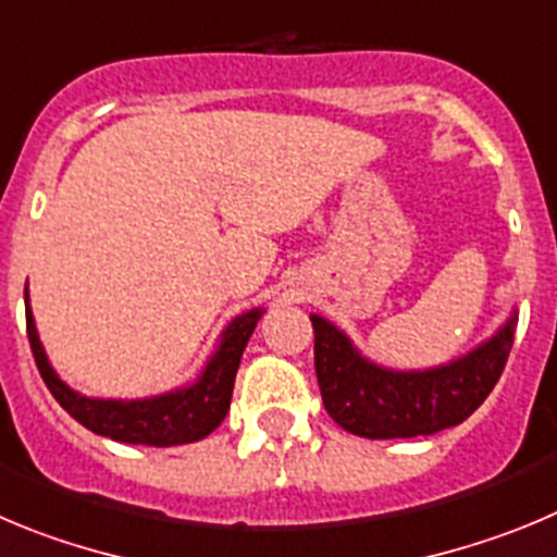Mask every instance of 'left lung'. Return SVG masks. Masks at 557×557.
Returning <instances> with one entry per match:
<instances>
[{"label": "left lung", "instance_id": "left-lung-1", "mask_svg": "<svg viewBox=\"0 0 557 557\" xmlns=\"http://www.w3.org/2000/svg\"><path fill=\"white\" fill-rule=\"evenodd\" d=\"M313 322L315 377L333 422L363 438H416L460 424L485 403L513 347L516 313L472 352L422 372L372 363L322 315Z\"/></svg>", "mask_w": 557, "mask_h": 557}]
</instances>
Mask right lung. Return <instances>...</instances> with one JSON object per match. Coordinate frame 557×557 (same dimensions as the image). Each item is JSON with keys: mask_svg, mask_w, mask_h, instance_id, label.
I'll return each mask as SVG.
<instances>
[{"mask_svg": "<svg viewBox=\"0 0 557 557\" xmlns=\"http://www.w3.org/2000/svg\"><path fill=\"white\" fill-rule=\"evenodd\" d=\"M24 308H27V338L35 366L60 408L91 433L122 441V444H147V447L191 444V441L210 435L224 422L230 399H233L235 372H238L249 335L263 313V308H255L235 315L222 333L216 352L205 363L197 383L147 399H94L69 388L49 363L38 330H35L27 288H24Z\"/></svg>", "mask_w": 557, "mask_h": 557, "instance_id": "1", "label": "right lung"}]
</instances>
